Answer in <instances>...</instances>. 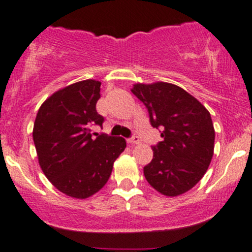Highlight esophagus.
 <instances>
[{
    "mask_svg": "<svg viewBox=\"0 0 252 252\" xmlns=\"http://www.w3.org/2000/svg\"><path fill=\"white\" fill-rule=\"evenodd\" d=\"M128 143L129 144H138V143H140V138L136 137V136H134V137H132V138H129Z\"/></svg>",
    "mask_w": 252,
    "mask_h": 252,
    "instance_id": "1",
    "label": "esophagus"
}]
</instances>
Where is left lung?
<instances>
[{
    "instance_id": "8db88e82",
    "label": "left lung",
    "mask_w": 252,
    "mask_h": 252,
    "mask_svg": "<svg viewBox=\"0 0 252 252\" xmlns=\"http://www.w3.org/2000/svg\"><path fill=\"white\" fill-rule=\"evenodd\" d=\"M131 92L147 106L152 126L163 129V141L153 147V160L143 168L147 181L166 196L184 194L201 180L212 160L215 128L209 110L170 83H137Z\"/></svg>"
}]
</instances>
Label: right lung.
<instances>
[{
    "label": "right lung",
    "instance_id": "right-lung-1",
    "mask_svg": "<svg viewBox=\"0 0 252 252\" xmlns=\"http://www.w3.org/2000/svg\"><path fill=\"white\" fill-rule=\"evenodd\" d=\"M100 84L86 79L58 90L41 104L34 122L33 141L43 174L71 198L86 199L102 189L126 147L123 137H92L91 126L104 121L96 110Z\"/></svg>",
    "mask_w": 252,
    "mask_h": 252
}]
</instances>
